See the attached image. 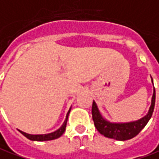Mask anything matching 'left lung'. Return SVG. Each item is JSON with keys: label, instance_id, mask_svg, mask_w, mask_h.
<instances>
[{"label": "left lung", "instance_id": "left-lung-1", "mask_svg": "<svg viewBox=\"0 0 159 159\" xmlns=\"http://www.w3.org/2000/svg\"><path fill=\"white\" fill-rule=\"evenodd\" d=\"M151 81L153 84L152 78H151ZM155 100H156V91L154 88L153 96L151 98V105L148 113L144 117H143L138 120L126 122V123H112L107 120L106 119H104L97 107V104L93 101L91 113H92V120L94 121V125L96 127L97 130L106 137L119 140V141L131 139L139 134L140 131L144 128L146 124L150 120L154 111Z\"/></svg>", "mask_w": 159, "mask_h": 159}]
</instances>
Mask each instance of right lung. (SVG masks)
I'll use <instances>...</instances> for the list:
<instances>
[{"label":"right lung","mask_w":159,"mask_h":159,"mask_svg":"<svg viewBox=\"0 0 159 159\" xmlns=\"http://www.w3.org/2000/svg\"><path fill=\"white\" fill-rule=\"evenodd\" d=\"M71 109V108H70ZM70 109L69 110V112L67 113V116H66V119L63 122L62 126L60 128V129L52 132V133H49V134H27V133H25L23 131L19 130V132L22 134H24L25 137H27L28 139L31 140V141H50V140H54L59 138L60 136H61L62 134L65 132L66 130V126H67V121H68V118H69V114L70 112Z\"/></svg>","instance_id":"1"}]
</instances>
